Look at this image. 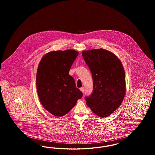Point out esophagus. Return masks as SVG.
<instances>
[{"label": "esophagus", "mask_w": 155, "mask_h": 155, "mask_svg": "<svg viewBox=\"0 0 155 155\" xmlns=\"http://www.w3.org/2000/svg\"><path fill=\"white\" fill-rule=\"evenodd\" d=\"M80 91H81V92L84 94V91H85V89H84V87H82L80 88Z\"/></svg>", "instance_id": "esophagus-1"}]
</instances>
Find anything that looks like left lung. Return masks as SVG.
Segmentation results:
<instances>
[{
	"label": "left lung",
	"mask_w": 155,
	"mask_h": 155,
	"mask_svg": "<svg viewBox=\"0 0 155 155\" xmlns=\"http://www.w3.org/2000/svg\"><path fill=\"white\" fill-rule=\"evenodd\" d=\"M82 55L91 71L94 85L91 95L85 97L86 103L99 117H108L125 96L123 66L116 54L102 48L84 51Z\"/></svg>",
	"instance_id": "left-lung-1"
}]
</instances>
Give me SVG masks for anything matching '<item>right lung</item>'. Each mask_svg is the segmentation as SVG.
Returning a JSON list of instances; mask_svg holds the SVG:
<instances>
[{"label": "right lung", "instance_id": "obj_1", "mask_svg": "<svg viewBox=\"0 0 155 155\" xmlns=\"http://www.w3.org/2000/svg\"><path fill=\"white\" fill-rule=\"evenodd\" d=\"M78 55V52L73 49L51 51L45 54L38 67L39 99L45 109L56 117L66 114L83 95L69 75Z\"/></svg>", "mask_w": 155, "mask_h": 155}]
</instances>
